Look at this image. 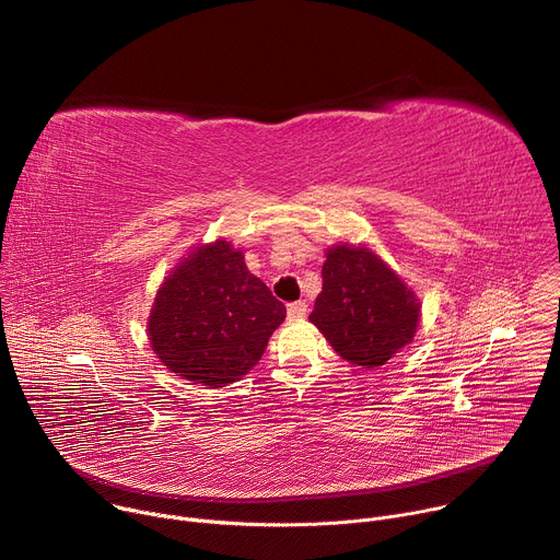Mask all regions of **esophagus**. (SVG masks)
<instances>
[{
    "label": "esophagus",
    "instance_id": "esophagus-1",
    "mask_svg": "<svg viewBox=\"0 0 560 560\" xmlns=\"http://www.w3.org/2000/svg\"><path fill=\"white\" fill-rule=\"evenodd\" d=\"M305 314H307V303L305 301L288 303V318H290V322H299V318H303Z\"/></svg>",
    "mask_w": 560,
    "mask_h": 560
}]
</instances>
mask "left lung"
Masks as SVG:
<instances>
[{
	"instance_id": "obj_1",
	"label": "left lung",
	"mask_w": 560,
	"mask_h": 560,
	"mask_svg": "<svg viewBox=\"0 0 560 560\" xmlns=\"http://www.w3.org/2000/svg\"><path fill=\"white\" fill-rule=\"evenodd\" d=\"M326 257L324 290L310 322L346 361L383 365L412 343L421 316L419 299L363 246H335Z\"/></svg>"
}]
</instances>
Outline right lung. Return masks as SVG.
I'll use <instances>...</instances> for the list:
<instances>
[{
	"label": "right lung",
	"mask_w": 560,
	"mask_h": 560,
	"mask_svg": "<svg viewBox=\"0 0 560 560\" xmlns=\"http://www.w3.org/2000/svg\"><path fill=\"white\" fill-rule=\"evenodd\" d=\"M285 305L228 242L197 248L159 288L148 339L177 376L221 387L244 376L283 324Z\"/></svg>",
	"instance_id": "obj_1"
}]
</instances>
